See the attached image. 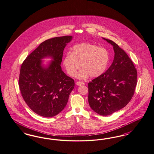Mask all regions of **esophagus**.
Instances as JSON below:
<instances>
[{
	"instance_id": "34e87169",
	"label": "esophagus",
	"mask_w": 154,
	"mask_h": 154,
	"mask_svg": "<svg viewBox=\"0 0 154 154\" xmlns=\"http://www.w3.org/2000/svg\"><path fill=\"white\" fill-rule=\"evenodd\" d=\"M76 85H78V86H81V85H84V83L82 82H80V81H77L76 82Z\"/></svg>"
}]
</instances>
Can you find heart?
I'll list each match as a JSON object with an SVG mask.
<instances>
[{"instance_id":"b5f03b06","label":"heart","mask_w":154,"mask_h":154,"mask_svg":"<svg viewBox=\"0 0 154 154\" xmlns=\"http://www.w3.org/2000/svg\"><path fill=\"white\" fill-rule=\"evenodd\" d=\"M109 62V54L104 48L89 43L74 45L70 53L64 56L62 63L69 75L73 77L78 69L81 68L77 75L80 79L96 78L104 73Z\"/></svg>"}]
</instances>
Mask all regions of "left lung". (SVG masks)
<instances>
[{
    "label": "left lung",
    "instance_id": "obj_1",
    "mask_svg": "<svg viewBox=\"0 0 154 154\" xmlns=\"http://www.w3.org/2000/svg\"><path fill=\"white\" fill-rule=\"evenodd\" d=\"M114 60L108 69L88 84V102L96 113L108 116L125 107L134 96L137 71L127 53L113 41Z\"/></svg>",
    "mask_w": 154,
    "mask_h": 154
}]
</instances>
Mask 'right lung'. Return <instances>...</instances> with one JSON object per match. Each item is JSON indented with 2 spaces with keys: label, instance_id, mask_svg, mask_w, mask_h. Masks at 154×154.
Masks as SVG:
<instances>
[{
  "label": "right lung",
  "instance_id": "add662e5",
  "mask_svg": "<svg viewBox=\"0 0 154 154\" xmlns=\"http://www.w3.org/2000/svg\"><path fill=\"white\" fill-rule=\"evenodd\" d=\"M72 36L46 40L28 55L22 64L19 86L32 111L45 117L55 116L66 106L74 81L62 70L63 51ZM51 57L46 66L42 60Z\"/></svg>",
  "mask_w": 154,
  "mask_h": 154
}]
</instances>
